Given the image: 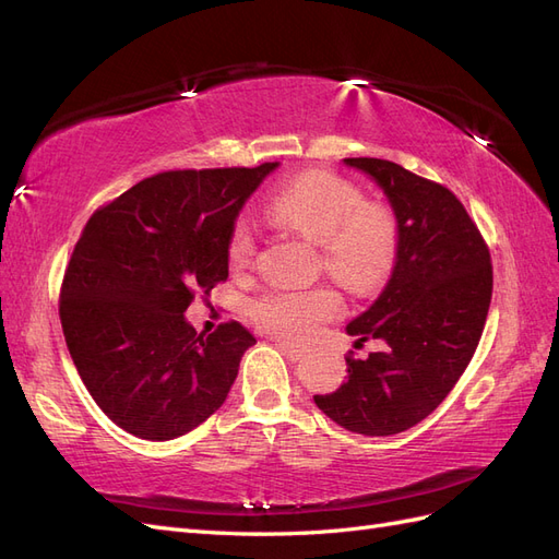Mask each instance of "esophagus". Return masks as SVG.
Masks as SVG:
<instances>
[{"label": "esophagus", "mask_w": 559, "mask_h": 559, "mask_svg": "<svg viewBox=\"0 0 559 559\" xmlns=\"http://www.w3.org/2000/svg\"><path fill=\"white\" fill-rule=\"evenodd\" d=\"M275 347L284 354L286 359H292V361L302 359V354H306V352H302L300 347H294V345H289V343H282V341H275Z\"/></svg>", "instance_id": "34e87169"}]
</instances>
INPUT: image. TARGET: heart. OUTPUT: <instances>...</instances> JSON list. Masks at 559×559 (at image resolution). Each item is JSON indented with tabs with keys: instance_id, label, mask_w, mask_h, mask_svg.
Masks as SVG:
<instances>
[{
	"instance_id": "heart-1",
	"label": "heart",
	"mask_w": 559,
	"mask_h": 559,
	"mask_svg": "<svg viewBox=\"0 0 559 559\" xmlns=\"http://www.w3.org/2000/svg\"><path fill=\"white\" fill-rule=\"evenodd\" d=\"M265 216L319 245L324 273L349 292H373L392 273L399 249L394 214L364 202L347 179L324 170L302 173L267 198ZM257 253V235L238 222L228 238L233 267H247ZM341 296L326 286L308 292H270L253 302L259 324L286 343H306L324 321L341 314Z\"/></svg>"
}]
</instances>
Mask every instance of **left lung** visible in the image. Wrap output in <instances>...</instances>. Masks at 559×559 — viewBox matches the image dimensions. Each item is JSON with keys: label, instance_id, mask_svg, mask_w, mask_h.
Here are the masks:
<instances>
[{"label": "left lung", "instance_id": "obj_1", "mask_svg": "<svg viewBox=\"0 0 559 559\" xmlns=\"http://www.w3.org/2000/svg\"><path fill=\"white\" fill-rule=\"evenodd\" d=\"M345 165L386 195L399 249L382 294L347 324L357 343L382 341V352L347 357V380L314 403L347 431L392 436L431 415L462 378L492 300V263L478 226L445 186L392 160Z\"/></svg>", "mask_w": 559, "mask_h": 559}]
</instances>
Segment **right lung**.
I'll use <instances>...</instances> for the list:
<instances>
[{
    "label": "right lung",
    "mask_w": 559,
    "mask_h": 559,
    "mask_svg": "<svg viewBox=\"0 0 559 559\" xmlns=\"http://www.w3.org/2000/svg\"><path fill=\"white\" fill-rule=\"evenodd\" d=\"M277 165L148 177L83 228L62 280V333L91 396L128 433L173 441L226 401L257 337L238 321L195 333L183 312L228 277L235 218Z\"/></svg>",
    "instance_id": "1"
}]
</instances>
